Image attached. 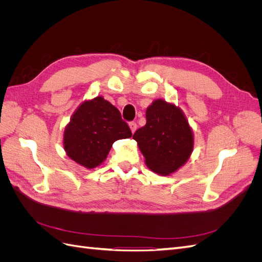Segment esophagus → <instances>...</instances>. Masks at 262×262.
I'll use <instances>...</instances> for the list:
<instances>
[{
    "label": "esophagus",
    "mask_w": 262,
    "mask_h": 262,
    "mask_svg": "<svg viewBox=\"0 0 262 262\" xmlns=\"http://www.w3.org/2000/svg\"><path fill=\"white\" fill-rule=\"evenodd\" d=\"M129 126H130V130H131L132 133L136 132V130H137V123H136V122H134V121L130 122V123H129Z\"/></svg>",
    "instance_id": "1"
}]
</instances>
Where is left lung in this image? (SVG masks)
I'll list each match as a JSON object with an SVG mask.
<instances>
[{
  "mask_svg": "<svg viewBox=\"0 0 262 262\" xmlns=\"http://www.w3.org/2000/svg\"><path fill=\"white\" fill-rule=\"evenodd\" d=\"M147 167L168 176L189 160L193 150V132L182 110L156 99L146 109V124L133 134Z\"/></svg>",
  "mask_w": 262,
  "mask_h": 262,
  "instance_id": "left-lung-1",
  "label": "left lung"
}]
</instances>
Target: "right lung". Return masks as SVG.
Listing matches in <instances>:
<instances>
[{"mask_svg": "<svg viewBox=\"0 0 262 262\" xmlns=\"http://www.w3.org/2000/svg\"><path fill=\"white\" fill-rule=\"evenodd\" d=\"M132 137L119 110L104 97L85 100L66 125L63 146L71 160L87 169L105 162L114 142Z\"/></svg>", "mask_w": 262, "mask_h": 262, "instance_id": "add662e5", "label": "right lung"}]
</instances>
